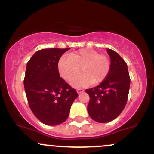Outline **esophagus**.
Masks as SVG:
<instances>
[{"label":"esophagus","mask_w":154,"mask_h":154,"mask_svg":"<svg viewBox=\"0 0 154 154\" xmlns=\"http://www.w3.org/2000/svg\"><path fill=\"white\" fill-rule=\"evenodd\" d=\"M84 92V90L82 89H80V88H79V89H77V93H78V94H79V93H82Z\"/></svg>","instance_id":"obj_1"}]
</instances>
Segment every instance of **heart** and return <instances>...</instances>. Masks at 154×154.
I'll list each match as a JSON object with an SVG mask.
<instances>
[{
  "instance_id": "heart-1",
  "label": "heart",
  "mask_w": 154,
  "mask_h": 154,
  "mask_svg": "<svg viewBox=\"0 0 154 154\" xmlns=\"http://www.w3.org/2000/svg\"><path fill=\"white\" fill-rule=\"evenodd\" d=\"M111 68L110 60L105 55L92 49H82L69 56H63L58 63V69L63 79L71 81L82 70V74L72 81L75 88L98 84L105 79Z\"/></svg>"
}]
</instances>
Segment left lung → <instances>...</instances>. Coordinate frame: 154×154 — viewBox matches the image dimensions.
Masks as SVG:
<instances>
[{"instance_id":"obj_1","label":"left lung","mask_w":154,"mask_h":154,"mask_svg":"<svg viewBox=\"0 0 154 154\" xmlns=\"http://www.w3.org/2000/svg\"><path fill=\"white\" fill-rule=\"evenodd\" d=\"M111 59L109 75L99 85L86 90L88 111L94 121L106 123L119 115L128 101L130 78L128 65L117 53L107 49Z\"/></svg>"}]
</instances>
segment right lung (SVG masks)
I'll list each match as a JSON object with an SVG mask.
<instances>
[{
    "instance_id": "add662e5",
    "label": "right lung",
    "mask_w": 154,
    "mask_h": 154,
    "mask_svg": "<svg viewBox=\"0 0 154 154\" xmlns=\"http://www.w3.org/2000/svg\"><path fill=\"white\" fill-rule=\"evenodd\" d=\"M69 49H42L26 63L24 86L28 103L45 125L54 126L66 121L78 97L76 90L60 77L58 69L60 58Z\"/></svg>"
}]
</instances>
